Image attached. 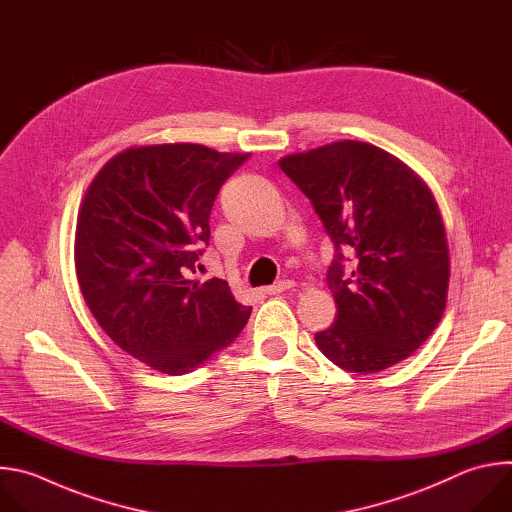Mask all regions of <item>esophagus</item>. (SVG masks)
<instances>
[{
  "mask_svg": "<svg viewBox=\"0 0 512 512\" xmlns=\"http://www.w3.org/2000/svg\"><path fill=\"white\" fill-rule=\"evenodd\" d=\"M288 288H292V282H290V280H280V282H274V284H270V286H264L262 292H264V294H280V292H284V290H288Z\"/></svg>",
  "mask_w": 512,
  "mask_h": 512,
  "instance_id": "esophagus-1",
  "label": "esophagus"
}]
</instances>
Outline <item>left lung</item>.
<instances>
[{"instance_id": "left-lung-1", "label": "left lung", "mask_w": 512, "mask_h": 512, "mask_svg": "<svg viewBox=\"0 0 512 512\" xmlns=\"http://www.w3.org/2000/svg\"><path fill=\"white\" fill-rule=\"evenodd\" d=\"M278 165L313 201L337 252L327 282L339 315L315 335L321 353L361 375L410 357L438 327L450 284L446 228L428 183L395 155L349 139ZM343 251L354 256L351 273Z\"/></svg>"}]
</instances>
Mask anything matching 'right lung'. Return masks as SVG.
<instances>
[{
  "label": "right lung",
  "instance_id": "obj_1",
  "mask_svg": "<svg viewBox=\"0 0 512 512\" xmlns=\"http://www.w3.org/2000/svg\"><path fill=\"white\" fill-rule=\"evenodd\" d=\"M248 153L199 143L135 145L111 157L80 203L74 266L96 323L147 367L183 375L248 323L226 280H191L222 183Z\"/></svg>",
  "mask_w": 512,
  "mask_h": 512
}]
</instances>
